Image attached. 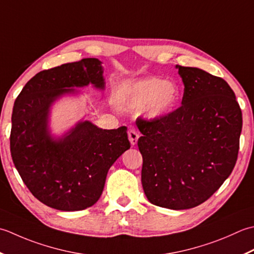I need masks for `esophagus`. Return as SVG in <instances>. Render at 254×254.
<instances>
[{
    "label": "esophagus",
    "instance_id": "obj_1",
    "mask_svg": "<svg viewBox=\"0 0 254 254\" xmlns=\"http://www.w3.org/2000/svg\"><path fill=\"white\" fill-rule=\"evenodd\" d=\"M128 138H129V141H130L131 146H136L137 142H138V138H139V133L137 132L136 129H129L128 130Z\"/></svg>",
    "mask_w": 254,
    "mask_h": 254
}]
</instances>
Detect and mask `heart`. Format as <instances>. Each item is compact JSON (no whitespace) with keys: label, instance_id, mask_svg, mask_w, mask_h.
<instances>
[{"label":"heart","instance_id":"obj_1","mask_svg":"<svg viewBox=\"0 0 254 254\" xmlns=\"http://www.w3.org/2000/svg\"><path fill=\"white\" fill-rule=\"evenodd\" d=\"M181 90L174 82L161 77H148L121 87L115 95L117 106L125 111L144 107L149 120H161L178 106Z\"/></svg>","mask_w":254,"mask_h":254}]
</instances>
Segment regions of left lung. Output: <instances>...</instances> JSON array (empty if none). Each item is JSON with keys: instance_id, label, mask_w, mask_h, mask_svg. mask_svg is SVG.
Segmentation results:
<instances>
[{"instance_id": "left-lung-1", "label": "left lung", "mask_w": 254, "mask_h": 254, "mask_svg": "<svg viewBox=\"0 0 254 254\" xmlns=\"http://www.w3.org/2000/svg\"><path fill=\"white\" fill-rule=\"evenodd\" d=\"M184 84L182 106L161 120L137 123L141 183L148 200L190 209L208 199L228 179L238 158L242 113L221 77L177 65Z\"/></svg>"}]
</instances>
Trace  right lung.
Here are the masks:
<instances>
[{
  "instance_id": "1",
  "label": "right lung",
  "mask_w": 254,
  "mask_h": 254,
  "mask_svg": "<svg viewBox=\"0 0 254 254\" xmlns=\"http://www.w3.org/2000/svg\"><path fill=\"white\" fill-rule=\"evenodd\" d=\"M102 61L86 58L40 71L14 103L11 154L36 198L62 211L83 210L100 199L114 162L130 148L127 127L103 129L81 118L61 133L51 129V111L79 87L105 89ZM77 89H75V87Z\"/></svg>"
}]
</instances>
